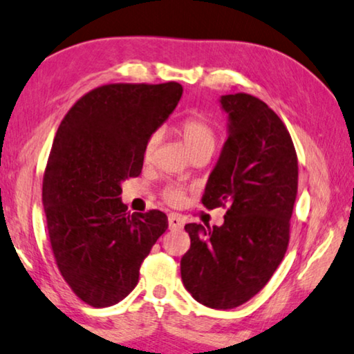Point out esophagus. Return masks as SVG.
I'll list each match as a JSON object with an SVG mask.
<instances>
[{
	"label": "esophagus",
	"instance_id": "1",
	"mask_svg": "<svg viewBox=\"0 0 354 354\" xmlns=\"http://www.w3.org/2000/svg\"><path fill=\"white\" fill-rule=\"evenodd\" d=\"M167 224H169L171 230H182L183 228V219L182 216L178 214H169V218H167Z\"/></svg>",
	"mask_w": 354,
	"mask_h": 354
}]
</instances>
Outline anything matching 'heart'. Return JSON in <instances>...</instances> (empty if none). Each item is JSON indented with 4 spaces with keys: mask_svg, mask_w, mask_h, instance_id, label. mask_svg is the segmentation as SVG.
<instances>
[{
    "mask_svg": "<svg viewBox=\"0 0 354 354\" xmlns=\"http://www.w3.org/2000/svg\"><path fill=\"white\" fill-rule=\"evenodd\" d=\"M177 133L183 140L185 146H187L188 152L191 155L199 153V152H207L212 155L216 145H218V132L212 122H209L203 115H191L187 116L185 120L177 126ZM160 141V133L153 132L149 135V138L145 142V147H142V160L149 163L152 160L155 149L158 146ZM163 199L169 203V205L178 207L182 205L187 193L180 187H176V185H169L163 189Z\"/></svg>",
    "mask_w": 354,
    "mask_h": 354,
    "instance_id": "obj_1",
    "label": "heart"
}]
</instances>
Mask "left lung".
Wrapping results in <instances>:
<instances>
[{"label":"left lung","instance_id":"1","mask_svg":"<svg viewBox=\"0 0 354 354\" xmlns=\"http://www.w3.org/2000/svg\"><path fill=\"white\" fill-rule=\"evenodd\" d=\"M228 138L202 203L228 205L221 227L187 224L191 245L180 261L185 288L208 308L249 301L274 275L289 244L299 161L286 126L247 93L225 95Z\"/></svg>","mask_w":354,"mask_h":354}]
</instances>
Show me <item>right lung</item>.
Returning a JSON list of instances; mask_svg holds the SVG:
<instances>
[{"label": "right lung", "instance_id": "obj_1", "mask_svg": "<svg viewBox=\"0 0 354 354\" xmlns=\"http://www.w3.org/2000/svg\"><path fill=\"white\" fill-rule=\"evenodd\" d=\"M177 82L109 84L84 95L55 133L43 207L55 264L93 308L121 301L166 232L163 212L127 213L121 183L138 177L142 147L182 97Z\"/></svg>", "mask_w": 354, "mask_h": 354}]
</instances>
